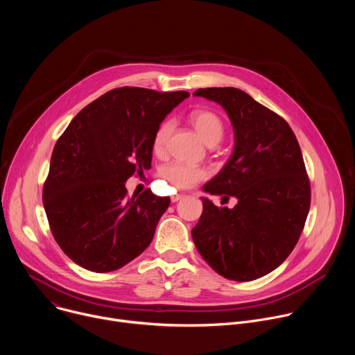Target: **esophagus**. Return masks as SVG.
I'll return each mask as SVG.
<instances>
[{
    "instance_id": "1",
    "label": "esophagus",
    "mask_w": 355,
    "mask_h": 355,
    "mask_svg": "<svg viewBox=\"0 0 355 355\" xmlns=\"http://www.w3.org/2000/svg\"><path fill=\"white\" fill-rule=\"evenodd\" d=\"M185 195H182V193H175V195H173L171 196V202H173V204H175V202H178L180 199H182Z\"/></svg>"
}]
</instances>
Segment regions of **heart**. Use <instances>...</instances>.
Masks as SVG:
<instances>
[{"label":"heart","mask_w":355,"mask_h":355,"mask_svg":"<svg viewBox=\"0 0 355 355\" xmlns=\"http://www.w3.org/2000/svg\"><path fill=\"white\" fill-rule=\"evenodd\" d=\"M189 121L195 128V130L198 132V135L200 136V139L204 140L208 146L218 144L225 135L223 121L214 111L196 110L191 112ZM171 132H173L171 121L167 119L159 125L153 136V143H151L156 155L163 153ZM163 177L174 189H189L195 187L198 182L204 181L208 177V173L207 170L199 168V167L173 163L163 170Z\"/></svg>","instance_id":"1"}]
</instances>
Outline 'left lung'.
I'll list each match as a JSON object with an SVG mask.
<instances>
[{"label": "left lung", "mask_w": 355, "mask_h": 355, "mask_svg": "<svg viewBox=\"0 0 355 355\" xmlns=\"http://www.w3.org/2000/svg\"><path fill=\"white\" fill-rule=\"evenodd\" d=\"M227 112L234 150L204 191L237 204L204 211L192 229L196 250L218 274L252 281L279 267L296 245L311 208V184L295 133L284 118L239 88H199ZM222 198V199H223Z\"/></svg>", "instance_id": "1"}]
</instances>
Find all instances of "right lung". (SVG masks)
<instances>
[{"instance_id": "obj_1", "label": "right lung", "mask_w": 355, "mask_h": 355, "mask_svg": "<svg viewBox=\"0 0 355 355\" xmlns=\"http://www.w3.org/2000/svg\"><path fill=\"white\" fill-rule=\"evenodd\" d=\"M189 94L121 87L83 108L59 137L43 187L50 230L64 254L94 272L122 268L147 248L170 198L125 182L151 167L153 136Z\"/></svg>"}]
</instances>
